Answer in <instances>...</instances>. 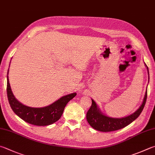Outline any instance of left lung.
<instances>
[{"label":"left lung","instance_id":"left-lung-1","mask_svg":"<svg viewBox=\"0 0 155 155\" xmlns=\"http://www.w3.org/2000/svg\"><path fill=\"white\" fill-rule=\"evenodd\" d=\"M147 69L148 71V67ZM146 99H147V91L146 92L144 101H143L142 104L140 107L139 109H137V110L135 112L134 114L124 118H120V119L108 117L102 114L100 112L99 109L97 108L96 104L94 100H91V106L89 110L87 111L86 115L87 122L93 128L100 131L108 132L122 129L130 124L140 116V114H141L142 111L144 108Z\"/></svg>","mask_w":155,"mask_h":155}]
</instances>
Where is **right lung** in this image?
Here are the masks:
<instances>
[{
  "instance_id": "1",
  "label": "right lung",
  "mask_w": 155,
  "mask_h": 155,
  "mask_svg": "<svg viewBox=\"0 0 155 155\" xmlns=\"http://www.w3.org/2000/svg\"><path fill=\"white\" fill-rule=\"evenodd\" d=\"M8 72L7 93L11 108L19 117L30 124L37 126L53 124L60 119L67 104L77 95L76 93H73L63 96L52 104L43 108H31L23 105L14 97L10 87Z\"/></svg>"
}]
</instances>
